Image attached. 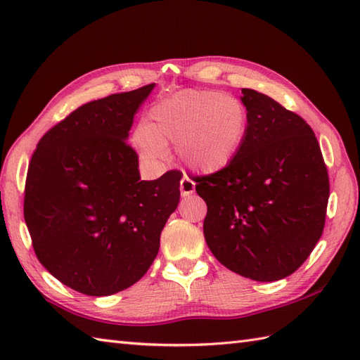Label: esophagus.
Wrapping results in <instances>:
<instances>
[{
  "mask_svg": "<svg viewBox=\"0 0 360 360\" xmlns=\"http://www.w3.org/2000/svg\"><path fill=\"white\" fill-rule=\"evenodd\" d=\"M179 190H181L182 196L192 195L195 192V182L190 178H187V176H184V178H182L179 182Z\"/></svg>",
  "mask_w": 360,
  "mask_h": 360,
  "instance_id": "1",
  "label": "esophagus"
}]
</instances>
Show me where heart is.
Returning <instances> with one entry per match:
<instances>
[{
  "instance_id": "heart-1",
  "label": "heart",
  "mask_w": 360,
  "mask_h": 360,
  "mask_svg": "<svg viewBox=\"0 0 360 360\" xmlns=\"http://www.w3.org/2000/svg\"><path fill=\"white\" fill-rule=\"evenodd\" d=\"M249 131V112L240 98L212 89H182L151 106L147 125L131 142L148 162H164L168 142L181 162L196 173H219L231 167Z\"/></svg>"
}]
</instances>
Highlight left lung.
<instances>
[{
	"instance_id": "left-lung-1",
	"label": "left lung",
	"mask_w": 360,
	"mask_h": 360,
	"mask_svg": "<svg viewBox=\"0 0 360 360\" xmlns=\"http://www.w3.org/2000/svg\"><path fill=\"white\" fill-rule=\"evenodd\" d=\"M241 94L249 112L241 153L196 179L207 204L204 238L227 269L275 281L295 272L322 236L330 181L307 122L258 91Z\"/></svg>"
}]
</instances>
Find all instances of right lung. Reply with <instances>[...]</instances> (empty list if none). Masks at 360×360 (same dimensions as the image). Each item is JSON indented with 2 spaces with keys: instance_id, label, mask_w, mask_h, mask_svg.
<instances>
[{
  "instance_id": "add662e5",
  "label": "right lung",
  "mask_w": 360,
  "mask_h": 360,
  "mask_svg": "<svg viewBox=\"0 0 360 360\" xmlns=\"http://www.w3.org/2000/svg\"><path fill=\"white\" fill-rule=\"evenodd\" d=\"M153 88L82 105L41 137L30 159L25 221L35 255L77 292L111 295L139 281L178 207L182 173L141 181L127 143Z\"/></svg>"
}]
</instances>
